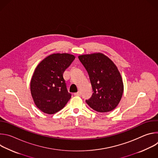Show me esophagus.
I'll return each instance as SVG.
<instances>
[{
    "instance_id": "obj_1",
    "label": "esophagus",
    "mask_w": 158,
    "mask_h": 158,
    "mask_svg": "<svg viewBox=\"0 0 158 158\" xmlns=\"http://www.w3.org/2000/svg\"><path fill=\"white\" fill-rule=\"evenodd\" d=\"M81 92H79V91H78L77 93H75L74 94V96H81Z\"/></svg>"
}]
</instances>
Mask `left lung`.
Returning <instances> with one entry per match:
<instances>
[{
    "mask_svg": "<svg viewBox=\"0 0 158 158\" xmlns=\"http://www.w3.org/2000/svg\"><path fill=\"white\" fill-rule=\"evenodd\" d=\"M79 59L86 69L93 88V95L86 103L99 112L114 109L119 103L124 85L118 67L102 53L79 56Z\"/></svg>",
    "mask_w": 158,
    "mask_h": 158,
    "instance_id": "obj_1",
    "label": "left lung"
}]
</instances>
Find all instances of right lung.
I'll return each instance as SVG.
<instances>
[{
  "instance_id": "add662e5",
  "label": "right lung",
  "mask_w": 158,
  "mask_h": 158,
  "mask_svg": "<svg viewBox=\"0 0 158 158\" xmlns=\"http://www.w3.org/2000/svg\"><path fill=\"white\" fill-rule=\"evenodd\" d=\"M74 59L75 56L69 54H53L35 68L31 81V92L35 104L44 113H56L71 99L63 74Z\"/></svg>"
}]
</instances>
